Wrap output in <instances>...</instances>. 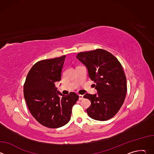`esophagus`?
Here are the masks:
<instances>
[{"label":"esophagus","instance_id":"obj_1","mask_svg":"<svg viewBox=\"0 0 154 154\" xmlns=\"http://www.w3.org/2000/svg\"><path fill=\"white\" fill-rule=\"evenodd\" d=\"M79 100H82L83 99V95H79Z\"/></svg>","mask_w":154,"mask_h":154}]
</instances>
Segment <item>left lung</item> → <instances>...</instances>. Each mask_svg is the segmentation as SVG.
Returning a JSON list of instances; mask_svg holds the SVG:
<instances>
[{
    "mask_svg": "<svg viewBox=\"0 0 154 154\" xmlns=\"http://www.w3.org/2000/svg\"><path fill=\"white\" fill-rule=\"evenodd\" d=\"M77 58L88 69L96 85L97 94H86L91 101L86 109L88 116L97 121L113 118L122 106L127 93V80L122 65L111 53L98 49L79 53Z\"/></svg>",
    "mask_w": 154,
    "mask_h": 154,
    "instance_id": "1",
    "label": "left lung"
}]
</instances>
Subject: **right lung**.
I'll list each match as a JSON object with an SVG mask.
<instances>
[{"label":"right lung","instance_id":"add662e5","mask_svg":"<svg viewBox=\"0 0 154 154\" xmlns=\"http://www.w3.org/2000/svg\"><path fill=\"white\" fill-rule=\"evenodd\" d=\"M65 58L63 55L37 62L29 71L24 85V96L30 112L39 123L49 128L66 124L79 99L75 93L64 96L55 87V82L61 80Z\"/></svg>","mask_w":154,"mask_h":154}]
</instances>
